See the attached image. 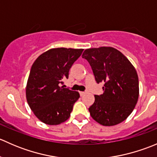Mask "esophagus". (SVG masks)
I'll return each mask as SVG.
<instances>
[{
  "label": "esophagus",
  "instance_id": "obj_1",
  "mask_svg": "<svg viewBox=\"0 0 157 157\" xmlns=\"http://www.w3.org/2000/svg\"><path fill=\"white\" fill-rule=\"evenodd\" d=\"M84 94H86V92H80V96H83Z\"/></svg>",
  "mask_w": 157,
  "mask_h": 157
}]
</instances>
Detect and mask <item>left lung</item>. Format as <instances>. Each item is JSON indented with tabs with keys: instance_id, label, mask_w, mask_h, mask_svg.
I'll return each instance as SVG.
<instances>
[{
	"instance_id": "8db88e82",
	"label": "left lung",
	"mask_w": 157,
	"mask_h": 157,
	"mask_svg": "<svg viewBox=\"0 0 157 157\" xmlns=\"http://www.w3.org/2000/svg\"><path fill=\"white\" fill-rule=\"evenodd\" d=\"M82 58L90 63L96 81L105 83L103 94L96 95L94 103L89 108L91 117L104 126L122 122L138 100V76L134 67L112 47L86 49Z\"/></svg>"
}]
</instances>
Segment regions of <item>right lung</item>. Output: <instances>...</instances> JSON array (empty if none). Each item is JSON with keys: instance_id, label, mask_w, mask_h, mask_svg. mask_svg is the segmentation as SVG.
<instances>
[{"instance_id": "right-lung-1", "label": "right lung", "mask_w": 157, "mask_h": 157, "mask_svg": "<svg viewBox=\"0 0 157 157\" xmlns=\"http://www.w3.org/2000/svg\"><path fill=\"white\" fill-rule=\"evenodd\" d=\"M83 49L56 48L39 55L32 65L26 87V100L34 115L42 122L57 125L67 121L78 92L64 88L71 66Z\"/></svg>"}]
</instances>
